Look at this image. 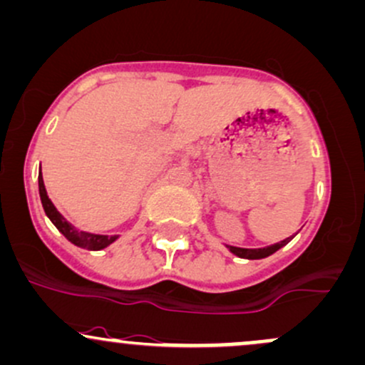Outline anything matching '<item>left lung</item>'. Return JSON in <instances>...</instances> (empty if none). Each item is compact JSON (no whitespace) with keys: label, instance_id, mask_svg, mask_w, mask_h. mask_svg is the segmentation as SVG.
<instances>
[{"label":"left lung","instance_id":"1","mask_svg":"<svg viewBox=\"0 0 365 365\" xmlns=\"http://www.w3.org/2000/svg\"><path fill=\"white\" fill-rule=\"evenodd\" d=\"M289 239H284V241H280L277 244H272V246H267V247H258V250H246V247H235V246H227V247L235 256H239V258L259 259V258H267V256H270L272 253H275V251L280 250V247H282V246H286V244L289 242Z\"/></svg>","mask_w":365,"mask_h":365}]
</instances>
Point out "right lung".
I'll return each instance as SVG.
<instances>
[{"mask_svg":"<svg viewBox=\"0 0 365 365\" xmlns=\"http://www.w3.org/2000/svg\"><path fill=\"white\" fill-rule=\"evenodd\" d=\"M38 183H39V197H41L43 210H45L46 216L51 220V223L58 228V232H62L63 237L69 239L72 244H76V246L79 247H85V250L98 251V250H103V247H107L109 244H112L115 239H118V235L90 234V232H83V230H78L76 227H72L71 223L58 213L57 207L53 206V202H51L50 197H48L41 173L38 176Z\"/></svg>","mask_w":365,"mask_h":365,"instance_id":"obj_1","label":"right lung"}]
</instances>
